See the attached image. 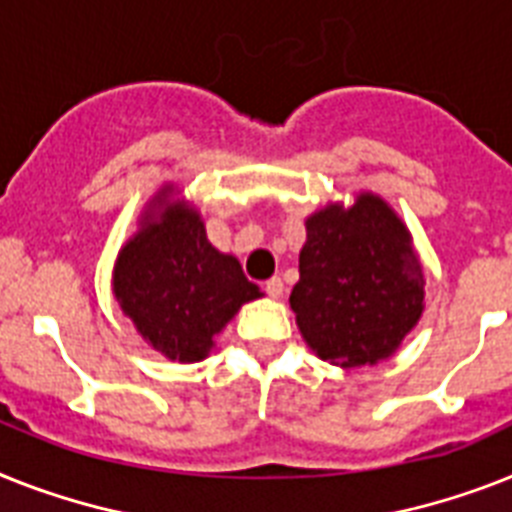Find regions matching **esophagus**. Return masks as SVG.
<instances>
[{
    "label": "esophagus",
    "instance_id": "1",
    "mask_svg": "<svg viewBox=\"0 0 512 512\" xmlns=\"http://www.w3.org/2000/svg\"><path fill=\"white\" fill-rule=\"evenodd\" d=\"M264 293L269 295V298H280L282 293H285V282L280 280V277H272V280L264 282Z\"/></svg>",
    "mask_w": 512,
    "mask_h": 512
}]
</instances>
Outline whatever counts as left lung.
I'll list each match as a JSON object with an SVG mask.
<instances>
[{"mask_svg": "<svg viewBox=\"0 0 512 512\" xmlns=\"http://www.w3.org/2000/svg\"><path fill=\"white\" fill-rule=\"evenodd\" d=\"M298 269L290 306L301 335L342 369L392 356L424 308V269L411 235L371 193L350 209L327 206L308 217Z\"/></svg>", "mask_w": 512, "mask_h": 512, "instance_id": "8db88e82", "label": "left lung"}]
</instances>
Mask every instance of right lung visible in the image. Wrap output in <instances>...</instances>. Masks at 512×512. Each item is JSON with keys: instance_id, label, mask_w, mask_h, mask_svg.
Listing matches in <instances>:
<instances>
[{"instance_id": "right-lung-1", "label": "right lung", "mask_w": 512, "mask_h": 512, "mask_svg": "<svg viewBox=\"0 0 512 512\" xmlns=\"http://www.w3.org/2000/svg\"><path fill=\"white\" fill-rule=\"evenodd\" d=\"M259 295L238 259L211 246L201 217L183 204L149 217L114 266V298L143 340L172 361H201L211 337Z\"/></svg>"}]
</instances>
